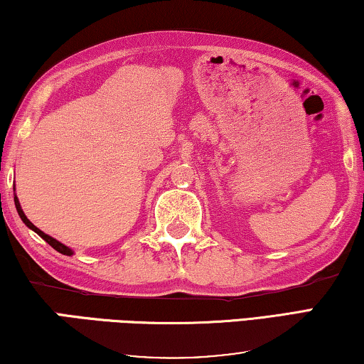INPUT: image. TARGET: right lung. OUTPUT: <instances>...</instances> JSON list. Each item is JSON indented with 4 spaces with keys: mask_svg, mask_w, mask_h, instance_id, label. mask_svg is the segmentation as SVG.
Segmentation results:
<instances>
[{
    "mask_svg": "<svg viewBox=\"0 0 364 364\" xmlns=\"http://www.w3.org/2000/svg\"><path fill=\"white\" fill-rule=\"evenodd\" d=\"M14 191H16V184H14ZM14 204H16V210H17V213H19V217H21V220L24 222L28 228L32 230V232H36L40 238H43L45 241H47V243L53 247V250H56L58 252H61V255H65V256H73L74 255V251L71 250V247H68L66 245H63V243H60V241L58 240H55L53 236H50V235H47V233H43L42 230L40 228H37L36 225H33L31 220H28V218L26 217V213H24V210H22V207H21V203H19V199H17V196L14 194Z\"/></svg>",
    "mask_w": 364,
    "mask_h": 364,
    "instance_id": "add662e5",
    "label": "right lung"
}]
</instances>
